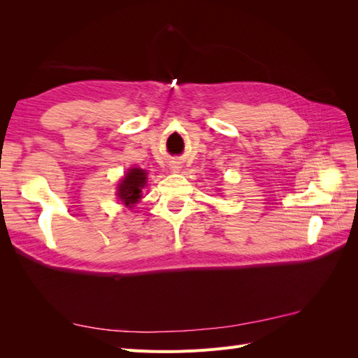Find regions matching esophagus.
Returning a JSON list of instances; mask_svg holds the SVG:
<instances>
[{
  "mask_svg": "<svg viewBox=\"0 0 358 358\" xmlns=\"http://www.w3.org/2000/svg\"><path fill=\"white\" fill-rule=\"evenodd\" d=\"M171 169H175V170H178V169H179V166L176 164V162H173V164H171Z\"/></svg>",
  "mask_w": 358,
  "mask_h": 358,
  "instance_id": "obj_1",
  "label": "esophagus"
}]
</instances>
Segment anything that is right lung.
Instances as JSON below:
<instances>
[{"instance_id": "1", "label": "right lung", "mask_w": 358, "mask_h": 358, "mask_svg": "<svg viewBox=\"0 0 358 358\" xmlns=\"http://www.w3.org/2000/svg\"><path fill=\"white\" fill-rule=\"evenodd\" d=\"M146 183V171L142 169H131L117 187V196L125 206H131L142 197L140 192Z\"/></svg>"}]
</instances>
